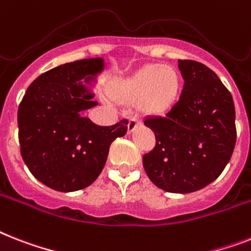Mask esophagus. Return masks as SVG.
<instances>
[{"mask_svg":"<svg viewBox=\"0 0 251 251\" xmlns=\"http://www.w3.org/2000/svg\"><path fill=\"white\" fill-rule=\"evenodd\" d=\"M139 125H140L139 120L136 119V117H130L129 124H127V130H129V132H132Z\"/></svg>","mask_w":251,"mask_h":251,"instance_id":"esophagus-1","label":"esophagus"}]
</instances>
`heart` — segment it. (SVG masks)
<instances>
[{"label": "heart", "mask_w": 251, "mask_h": 251, "mask_svg": "<svg viewBox=\"0 0 251 251\" xmlns=\"http://www.w3.org/2000/svg\"><path fill=\"white\" fill-rule=\"evenodd\" d=\"M180 86V76L174 67L148 64L113 81L109 93L119 103L136 101L138 111L143 115L164 116L178 101Z\"/></svg>", "instance_id": "1"}]
</instances>
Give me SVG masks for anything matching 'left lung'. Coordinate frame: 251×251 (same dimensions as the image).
<instances>
[{"label":"left lung","instance_id":"1","mask_svg":"<svg viewBox=\"0 0 251 251\" xmlns=\"http://www.w3.org/2000/svg\"><path fill=\"white\" fill-rule=\"evenodd\" d=\"M184 78L179 100L165 117H147L156 144L143 156L148 178L172 193L206 187L222 174L236 144L235 104L219 77L202 63L178 60Z\"/></svg>","mask_w":251,"mask_h":251}]
</instances>
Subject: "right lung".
<instances>
[{"instance_id":"right-lung-1","label":"right lung","mask_w":251,"mask_h":251,"mask_svg":"<svg viewBox=\"0 0 251 251\" xmlns=\"http://www.w3.org/2000/svg\"><path fill=\"white\" fill-rule=\"evenodd\" d=\"M103 59L55 67L30 83L18 109L20 153L34 178L60 192L86 188L99 176L109 146L127 131V120L98 126L83 116L95 107L79 79L103 69Z\"/></svg>"}]
</instances>
